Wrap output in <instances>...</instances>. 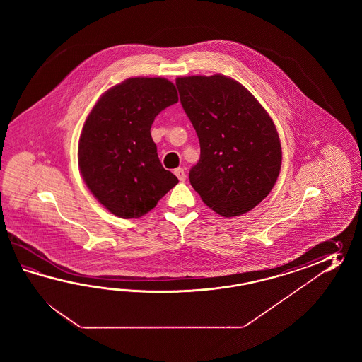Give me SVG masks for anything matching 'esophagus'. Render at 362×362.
<instances>
[{"label":"esophagus","instance_id":"34e87169","mask_svg":"<svg viewBox=\"0 0 362 362\" xmlns=\"http://www.w3.org/2000/svg\"><path fill=\"white\" fill-rule=\"evenodd\" d=\"M175 175H176L178 180L182 181V182L186 180V173H185L184 168H176V170H175Z\"/></svg>","mask_w":362,"mask_h":362}]
</instances>
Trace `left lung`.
Listing matches in <instances>:
<instances>
[{"mask_svg":"<svg viewBox=\"0 0 362 362\" xmlns=\"http://www.w3.org/2000/svg\"><path fill=\"white\" fill-rule=\"evenodd\" d=\"M176 85L199 139V162L190 170V184L218 215L246 214L277 181L282 150L276 125L230 77H177Z\"/></svg>","mask_w":362,"mask_h":362,"instance_id":"8db88e82","label":"left lung"}]
</instances>
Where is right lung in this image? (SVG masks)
Here are the masks:
<instances>
[{"label":"right lung","mask_w":362,"mask_h":362,"mask_svg":"<svg viewBox=\"0 0 362 362\" xmlns=\"http://www.w3.org/2000/svg\"><path fill=\"white\" fill-rule=\"evenodd\" d=\"M178 102L176 86L162 77H132L102 94L85 120L78 167L100 204L122 218H139L178 182L163 168L151 125Z\"/></svg>","instance_id":"1"}]
</instances>
